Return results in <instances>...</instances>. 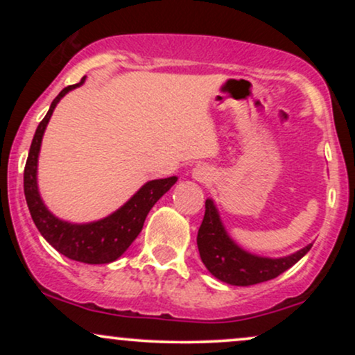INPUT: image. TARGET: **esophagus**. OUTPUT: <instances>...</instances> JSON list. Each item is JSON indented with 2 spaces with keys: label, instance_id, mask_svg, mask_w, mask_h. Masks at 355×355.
Here are the masks:
<instances>
[{
  "label": "esophagus",
  "instance_id": "1",
  "mask_svg": "<svg viewBox=\"0 0 355 355\" xmlns=\"http://www.w3.org/2000/svg\"><path fill=\"white\" fill-rule=\"evenodd\" d=\"M191 177L197 182H210L214 178V172L209 165H197L193 170H191Z\"/></svg>",
  "mask_w": 355,
  "mask_h": 355
}]
</instances>
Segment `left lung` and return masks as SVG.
<instances>
[{
	"label": "left lung",
	"instance_id": "1",
	"mask_svg": "<svg viewBox=\"0 0 355 355\" xmlns=\"http://www.w3.org/2000/svg\"><path fill=\"white\" fill-rule=\"evenodd\" d=\"M197 245L203 266L211 275L225 284L248 287V285L266 282L284 274L311 250L312 243L300 248L295 254L280 257V259L250 254L230 239L220 220L214 200L207 198L205 215H203L197 235Z\"/></svg>",
	"mask_w": 355,
	"mask_h": 355
}]
</instances>
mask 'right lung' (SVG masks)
<instances>
[{
  "label": "right lung",
  "mask_w": 355,
  "mask_h": 355,
  "mask_svg": "<svg viewBox=\"0 0 355 355\" xmlns=\"http://www.w3.org/2000/svg\"><path fill=\"white\" fill-rule=\"evenodd\" d=\"M83 83L85 76L80 83L61 89L60 95L51 101L46 116L40 121L33 141H31L30 153H28L26 166H24V197H26L28 209H30L36 229L60 254L83 263H110L132 245L133 240L144 229L148 211L172 189L177 177L146 182L123 207L96 222L70 223L55 217L40 197L38 183H36L38 155L42 148L43 133L53 115V110L68 92Z\"/></svg>",
  "instance_id": "obj_1"
}]
</instances>
